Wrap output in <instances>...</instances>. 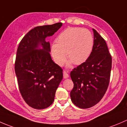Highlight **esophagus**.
<instances>
[{
  "instance_id": "34e87169",
  "label": "esophagus",
  "mask_w": 127,
  "mask_h": 127,
  "mask_svg": "<svg viewBox=\"0 0 127 127\" xmlns=\"http://www.w3.org/2000/svg\"><path fill=\"white\" fill-rule=\"evenodd\" d=\"M63 74H64V78H65V79H66V78H68L69 77V75L65 71H63Z\"/></svg>"
}]
</instances>
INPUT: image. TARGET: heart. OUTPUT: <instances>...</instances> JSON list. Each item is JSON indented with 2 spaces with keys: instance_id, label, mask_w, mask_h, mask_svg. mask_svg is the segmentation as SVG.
Listing matches in <instances>:
<instances>
[{
  "instance_id": "b5f03b06",
  "label": "heart",
  "mask_w": 127,
  "mask_h": 127,
  "mask_svg": "<svg viewBox=\"0 0 127 127\" xmlns=\"http://www.w3.org/2000/svg\"><path fill=\"white\" fill-rule=\"evenodd\" d=\"M94 39L91 32L79 27H70L64 30L56 38V44L51 46V54L54 62L62 66L66 59L68 65H76L86 62L92 52Z\"/></svg>"
}]
</instances>
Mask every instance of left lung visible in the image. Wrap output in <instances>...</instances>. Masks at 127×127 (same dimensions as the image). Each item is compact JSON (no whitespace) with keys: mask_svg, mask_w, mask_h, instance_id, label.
I'll return each mask as SVG.
<instances>
[{"mask_svg":"<svg viewBox=\"0 0 127 127\" xmlns=\"http://www.w3.org/2000/svg\"><path fill=\"white\" fill-rule=\"evenodd\" d=\"M94 45L87 61L70 73L74 87L70 92L74 105L82 109L97 104L107 91L110 79L112 57L105 40L93 29Z\"/></svg>","mask_w":127,"mask_h":127,"instance_id":"left-lung-1","label":"left lung"}]
</instances>
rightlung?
Here are the masks:
<instances>
[{
  "label": "right lung",
  "instance_id": "obj_1",
  "mask_svg": "<svg viewBox=\"0 0 127 127\" xmlns=\"http://www.w3.org/2000/svg\"><path fill=\"white\" fill-rule=\"evenodd\" d=\"M62 26L57 23L32 29L17 49L15 70L19 91L26 103L34 109L51 105L63 78V70L52 60L50 43L45 40Z\"/></svg>",
  "mask_w": 127,
  "mask_h": 127
}]
</instances>
